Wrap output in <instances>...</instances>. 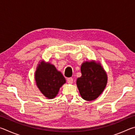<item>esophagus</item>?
<instances>
[{"label": "esophagus", "mask_w": 135, "mask_h": 135, "mask_svg": "<svg viewBox=\"0 0 135 135\" xmlns=\"http://www.w3.org/2000/svg\"><path fill=\"white\" fill-rule=\"evenodd\" d=\"M67 81L68 83L71 84L73 81V79L72 78V77H68V78L67 79Z\"/></svg>", "instance_id": "34e87169"}]
</instances>
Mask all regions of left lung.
<instances>
[{
  "label": "left lung",
  "mask_w": 135,
  "mask_h": 135,
  "mask_svg": "<svg viewBox=\"0 0 135 135\" xmlns=\"http://www.w3.org/2000/svg\"><path fill=\"white\" fill-rule=\"evenodd\" d=\"M81 76L77 80L81 97L86 100H93L103 92L107 83L104 68L95 61L85 62L81 66Z\"/></svg>",
  "instance_id": "obj_1"
}]
</instances>
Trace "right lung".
Masks as SVG:
<instances>
[{"mask_svg": "<svg viewBox=\"0 0 135 135\" xmlns=\"http://www.w3.org/2000/svg\"><path fill=\"white\" fill-rule=\"evenodd\" d=\"M36 84L43 95L52 99L58 94L60 87L65 83V79L54 65L41 62L35 73Z\"/></svg>", "mask_w": 135, "mask_h": 135, "instance_id": "obj_1", "label": "right lung"}]
</instances>
